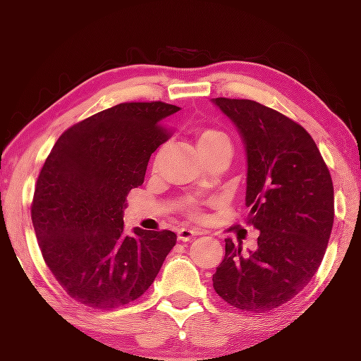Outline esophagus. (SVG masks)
<instances>
[{"label":"esophagus","instance_id":"obj_1","mask_svg":"<svg viewBox=\"0 0 361 361\" xmlns=\"http://www.w3.org/2000/svg\"><path fill=\"white\" fill-rule=\"evenodd\" d=\"M195 235H200V232L192 231V228H185V227H182L177 231V237H179V240L182 242H189L190 238H194Z\"/></svg>","mask_w":361,"mask_h":361}]
</instances>
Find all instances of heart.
<instances>
[{"label":"heart","instance_id":"1","mask_svg":"<svg viewBox=\"0 0 361 361\" xmlns=\"http://www.w3.org/2000/svg\"><path fill=\"white\" fill-rule=\"evenodd\" d=\"M197 147L200 154L214 151L219 147H231V140L224 133L217 129H204L197 134Z\"/></svg>","mask_w":361,"mask_h":361}]
</instances>
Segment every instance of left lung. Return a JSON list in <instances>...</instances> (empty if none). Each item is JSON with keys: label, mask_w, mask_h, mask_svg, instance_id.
<instances>
[{"label": "left lung", "mask_w": 361, "mask_h": 361, "mask_svg": "<svg viewBox=\"0 0 361 361\" xmlns=\"http://www.w3.org/2000/svg\"><path fill=\"white\" fill-rule=\"evenodd\" d=\"M245 144V205L257 249L226 238L214 288L240 310L264 313L297 295L324 260L334 227V184L315 140L287 116L249 99L215 97Z\"/></svg>", "instance_id": "left-lung-1"}]
</instances>
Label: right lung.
<instances>
[{"mask_svg": "<svg viewBox=\"0 0 361 361\" xmlns=\"http://www.w3.org/2000/svg\"><path fill=\"white\" fill-rule=\"evenodd\" d=\"M180 107L124 102L69 128L37 177L31 219L46 265L69 297L118 308L151 287L176 245L171 231L126 232L123 207L144 182L162 123Z\"/></svg>", "mask_w": 361, "mask_h": 361, "instance_id": "add662e5", "label": "right lung"}]
</instances>
